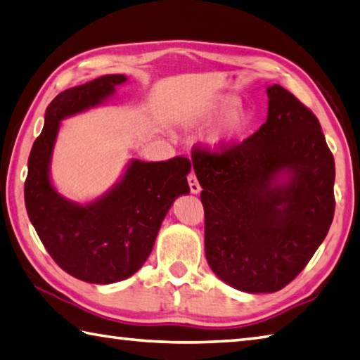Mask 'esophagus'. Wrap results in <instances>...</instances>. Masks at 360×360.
<instances>
[{"mask_svg":"<svg viewBox=\"0 0 360 360\" xmlns=\"http://www.w3.org/2000/svg\"><path fill=\"white\" fill-rule=\"evenodd\" d=\"M188 183H189V189H191V193L193 194H198V193H200V185H199V181H198V177H195V174L194 172H191L188 175Z\"/></svg>","mask_w":360,"mask_h":360,"instance_id":"1","label":"esophagus"}]
</instances>
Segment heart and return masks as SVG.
Masks as SVG:
<instances>
[{"label":"heart","mask_w":360,"mask_h":360,"mask_svg":"<svg viewBox=\"0 0 360 360\" xmlns=\"http://www.w3.org/2000/svg\"><path fill=\"white\" fill-rule=\"evenodd\" d=\"M233 105H236V98L222 100L221 103L212 106L210 110L195 114V116L191 119V124L195 127L207 125L214 117H218L221 114L229 111ZM249 124H250V114L248 111H236L233 114H230V116L226 119V122H224V125L219 128V131L213 136V142L214 144H224V142L233 141L236 136H240V134L246 130Z\"/></svg>","instance_id":"heart-1"}]
</instances>
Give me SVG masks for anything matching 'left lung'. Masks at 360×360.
I'll return each instance as SVG.
<instances>
[{
	"label": "left lung",
	"instance_id": "1",
	"mask_svg": "<svg viewBox=\"0 0 360 360\" xmlns=\"http://www.w3.org/2000/svg\"><path fill=\"white\" fill-rule=\"evenodd\" d=\"M268 119L240 144L194 148L205 255L229 285L279 291L306 268L334 219L335 162L316 116L268 87ZM288 172L287 184H279Z\"/></svg>",
	"mask_w": 360,
	"mask_h": 360
}]
</instances>
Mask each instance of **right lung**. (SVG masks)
Returning a JSON list of instances; mask_svg holds the SVG:
<instances>
[{"label": "right lung", "instance_id": "right-lung-1", "mask_svg": "<svg viewBox=\"0 0 360 360\" xmlns=\"http://www.w3.org/2000/svg\"><path fill=\"white\" fill-rule=\"evenodd\" d=\"M124 81V75H105L54 97L32 144L25 180L26 212L40 241L59 268L89 283L120 282L136 273L172 202L189 193L186 157L134 160L119 185L91 205H77L54 191L49 165L59 120L101 103Z\"/></svg>", "mask_w": 360, "mask_h": 360}]
</instances>
